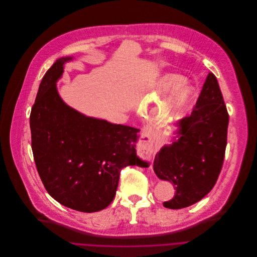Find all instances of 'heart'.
I'll list each match as a JSON object with an SVG mask.
<instances>
[{"label":"heart","instance_id":"1","mask_svg":"<svg viewBox=\"0 0 257 257\" xmlns=\"http://www.w3.org/2000/svg\"><path fill=\"white\" fill-rule=\"evenodd\" d=\"M183 77L176 74H168L162 78L158 85L159 92L173 91V102H171L172 109L175 111H181L187 107L193 96V89L183 84Z\"/></svg>","mask_w":257,"mask_h":257}]
</instances>
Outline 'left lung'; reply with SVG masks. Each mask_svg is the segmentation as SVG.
<instances>
[{"mask_svg":"<svg viewBox=\"0 0 257 257\" xmlns=\"http://www.w3.org/2000/svg\"><path fill=\"white\" fill-rule=\"evenodd\" d=\"M229 114L216 76L210 73L190 115L177 124L179 139L165 146L154 161L160 179L175 185L176 193L164 207L191 206L215 186L223 167Z\"/></svg>","mask_w":257,"mask_h":257,"instance_id":"8db88e82","label":"left lung"}]
</instances>
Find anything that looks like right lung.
Instances as JSON below:
<instances>
[{
    "label": "right lung",
    "instance_id": "add662e5",
    "mask_svg": "<svg viewBox=\"0 0 257 257\" xmlns=\"http://www.w3.org/2000/svg\"><path fill=\"white\" fill-rule=\"evenodd\" d=\"M70 60L59 59L41 80L30 113L31 148L49 195L72 210L94 213L113 200L120 170L141 163L138 130L87 117L64 103L56 82Z\"/></svg>",
    "mask_w": 257,
    "mask_h": 257
}]
</instances>
